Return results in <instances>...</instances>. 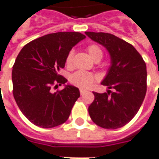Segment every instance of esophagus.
I'll return each mask as SVG.
<instances>
[{
    "label": "esophagus",
    "mask_w": 159,
    "mask_h": 159,
    "mask_svg": "<svg viewBox=\"0 0 159 159\" xmlns=\"http://www.w3.org/2000/svg\"><path fill=\"white\" fill-rule=\"evenodd\" d=\"M86 90H84V89H80V93H81V95H83L84 93H86Z\"/></svg>",
    "instance_id": "esophagus-1"
}]
</instances>
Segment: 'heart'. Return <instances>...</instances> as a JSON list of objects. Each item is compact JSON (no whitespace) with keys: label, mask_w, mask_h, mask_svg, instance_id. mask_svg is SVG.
Here are the masks:
<instances>
[{"label":"heart","mask_w":159,"mask_h":159,"mask_svg":"<svg viewBox=\"0 0 159 159\" xmlns=\"http://www.w3.org/2000/svg\"><path fill=\"white\" fill-rule=\"evenodd\" d=\"M87 51L89 53V56L92 60L94 61H99L103 56V51L97 44H91L87 48ZM74 51L70 50L68 53L66 58V64L67 66H70L72 64L73 61ZM70 83L73 85L81 88V89H88L93 83L95 81V76L93 74L90 72H86V71H82L78 70L73 73L70 77Z\"/></svg>","instance_id":"1"}]
</instances>
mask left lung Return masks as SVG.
<instances>
[{
    "mask_svg": "<svg viewBox=\"0 0 159 159\" xmlns=\"http://www.w3.org/2000/svg\"><path fill=\"white\" fill-rule=\"evenodd\" d=\"M85 34L109 52L111 65L101 84L113 89L103 93L93 92L94 100L89 107V116L102 128H120L132 120L144 100L146 63L130 43L115 35L94 32Z\"/></svg>",
    "mask_w": 159,
    "mask_h": 159,
    "instance_id": "obj_1",
    "label": "left lung"
}]
</instances>
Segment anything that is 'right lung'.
<instances>
[{
	"label": "right lung",
	"instance_id": "right-lung-1",
	"mask_svg": "<svg viewBox=\"0 0 159 159\" xmlns=\"http://www.w3.org/2000/svg\"><path fill=\"white\" fill-rule=\"evenodd\" d=\"M86 38L78 32H59L27 43L18 54L11 72L13 96L17 106L29 121L42 128H52L66 121L79 89L66 85L59 74L65 67L67 54ZM64 84L52 93L54 85Z\"/></svg>",
	"mask_w": 159,
	"mask_h": 159
}]
</instances>
